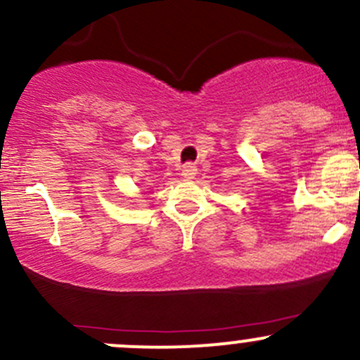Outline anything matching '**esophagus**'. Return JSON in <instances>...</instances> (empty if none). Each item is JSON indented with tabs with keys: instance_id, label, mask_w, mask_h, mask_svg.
I'll use <instances>...</instances> for the list:
<instances>
[{
	"instance_id": "1",
	"label": "esophagus",
	"mask_w": 360,
	"mask_h": 360,
	"mask_svg": "<svg viewBox=\"0 0 360 360\" xmlns=\"http://www.w3.org/2000/svg\"><path fill=\"white\" fill-rule=\"evenodd\" d=\"M195 173H198V168H195L194 165H191V162H187V165L181 166V176H184V179H187V180L194 179Z\"/></svg>"
}]
</instances>
